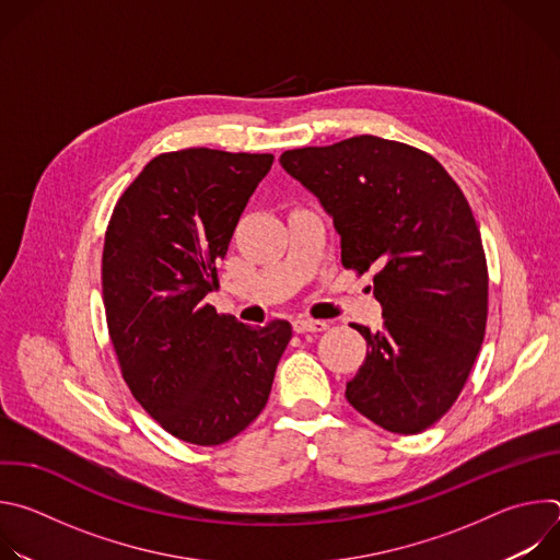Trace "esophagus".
Masks as SVG:
<instances>
[{
    "mask_svg": "<svg viewBox=\"0 0 560 560\" xmlns=\"http://www.w3.org/2000/svg\"><path fill=\"white\" fill-rule=\"evenodd\" d=\"M294 332H324L328 330V322H322V318H305V316H296L292 322Z\"/></svg>",
    "mask_w": 560,
    "mask_h": 560,
    "instance_id": "obj_1",
    "label": "esophagus"
}]
</instances>
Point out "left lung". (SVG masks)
<instances>
[{"label":"left lung","instance_id":"left-lung-1","mask_svg":"<svg viewBox=\"0 0 560 560\" xmlns=\"http://www.w3.org/2000/svg\"><path fill=\"white\" fill-rule=\"evenodd\" d=\"M341 234V264L370 268L383 328L368 341L350 406L394 434H419L458 398L488 324V261L471 208L436 159L359 135L281 154Z\"/></svg>","mask_w":560,"mask_h":560}]
</instances>
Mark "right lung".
<instances>
[{"label": "right lung", "instance_id": "1", "mask_svg": "<svg viewBox=\"0 0 560 560\" xmlns=\"http://www.w3.org/2000/svg\"><path fill=\"white\" fill-rule=\"evenodd\" d=\"M272 154L186 148L154 156L108 221L102 290L121 376L166 432L221 445L266 408L288 322L217 314V264Z\"/></svg>", "mask_w": 560, "mask_h": 560}]
</instances>
